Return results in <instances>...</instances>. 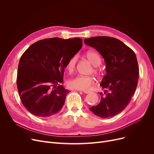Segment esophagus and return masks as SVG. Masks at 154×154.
Returning a JSON list of instances; mask_svg holds the SVG:
<instances>
[{
  "label": "esophagus",
  "mask_w": 154,
  "mask_h": 154,
  "mask_svg": "<svg viewBox=\"0 0 154 154\" xmlns=\"http://www.w3.org/2000/svg\"><path fill=\"white\" fill-rule=\"evenodd\" d=\"M83 92L84 93H85V94H88V93H90L91 92V91H83Z\"/></svg>",
  "instance_id": "1"
}]
</instances>
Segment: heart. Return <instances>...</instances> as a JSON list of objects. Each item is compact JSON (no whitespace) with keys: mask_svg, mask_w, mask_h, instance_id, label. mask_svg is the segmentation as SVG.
I'll use <instances>...</instances> for the list:
<instances>
[{"mask_svg":"<svg viewBox=\"0 0 154 154\" xmlns=\"http://www.w3.org/2000/svg\"><path fill=\"white\" fill-rule=\"evenodd\" d=\"M85 57L87 60L94 67L99 66L102 60L100 55L95 51H89L86 52ZM77 61V55H74L68 60L66 64V68L69 72L71 73L75 69L76 63ZM95 74H97L99 73L98 70L95 67L93 69ZM94 84V79L92 77L77 75L74 78L70 79L68 85L70 87L79 91H88L90 89L91 87Z\"/></svg>","mask_w":154,"mask_h":154,"instance_id":"obj_1","label":"heart"}]
</instances>
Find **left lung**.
Listing matches in <instances>:
<instances>
[{
    "mask_svg": "<svg viewBox=\"0 0 154 154\" xmlns=\"http://www.w3.org/2000/svg\"><path fill=\"white\" fill-rule=\"evenodd\" d=\"M84 43L100 54L106 66L107 74L100 84L106 91L99 93L100 103L90 110L102 118L113 117L125 109L136 90L139 71L135 54L122 41L110 37L85 38Z\"/></svg>",
    "mask_w": 154,
    "mask_h": 154,
    "instance_id": "obj_1",
    "label": "left lung"
}]
</instances>
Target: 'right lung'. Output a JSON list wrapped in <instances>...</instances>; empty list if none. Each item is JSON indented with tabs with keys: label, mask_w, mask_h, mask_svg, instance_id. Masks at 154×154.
I'll return each instance as SVG.
<instances>
[{
	"label": "right lung",
	"mask_w": 154,
	"mask_h": 154,
	"mask_svg": "<svg viewBox=\"0 0 154 154\" xmlns=\"http://www.w3.org/2000/svg\"><path fill=\"white\" fill-rule=\"evenodd\" d=\"M82 46L80 38L40 40L19 60L17 85L23 106L33 115L51 117L62 108L69 91L61 85L68 60Z\"/></svg>",
	"instance_id": "1"
}]
</instances>
